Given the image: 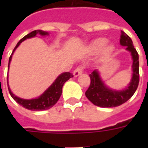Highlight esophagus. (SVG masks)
<instances>
[{"instance_id": "obj_1", "label": "esophagus", "mask_w": 148, "mask_h": 148, "mask_svg": "<svg viewBox=\"0 0 148 148\" xmlns=\"http://www.w3.org/2000/svg\"><path fill=\"white\" fill-rule=\"evenodd\" d=\"M84 69H85V66H79L75 68V70L74 71V75L75 77L78 76L79 74H81L82 72H83Z\"/></svg>"}]
</instances>
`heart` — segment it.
<instances>
[{
  "label": "heart",
  "mask_w": 148,
  "mask_h": 148,
  "mask_svg": "<svg viewBox=\"0 0 148 148\" xmlns=\"http://www.w3.org/2000/svg\"><path fill=\"white\" fill-rule=\"evenodd\" d=\"M108 40L106 38H99L95 39L90 44V51L93 53H98L103 50V55L109 56L114 51V47L112 45H106Z\"/></svg>",
  "instance_id": "obj_1"
}]
</instances>
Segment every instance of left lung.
<instances>
[{
  "label": "left lung",
  "mask_w": 148,
  "mask_h": 148,
  "mask_svg": "<svg viewBox=\"0 0 148 148\" xmlns=\"http://www.w3.org/2000/svg\"><path fill=\"white\" fill-rule=\"evenodd\" d=\"M120 42L122 46L126 47V49L132 54L133 59L132 78L127 89L122 91H115L107 88L104 85L97 71H93L90 74V85L86 91V96L93 105L97 106L102 108H112L121 106L132 97L139 85V55L134 47L132 40L124 32L121 31Z\"/></svg>",
  "instance_id": "obj_1"
}]
</instances>
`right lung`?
Instances as JSON below:
<instances>
[{"instance_id":"add662e5","label":"right lung","mask_w":148,"mask_h":148,"mask_svg":"<svg viewBox=\"0 0 148 148\" xmlns=\"http://www.w3.org/2000/svg\"><path fill=\"white\" fill-rule=\"evenodd\" d=\"M39 33L42 36H47L48 33L47 32L42 30H35L29 34H27V36L23 37L22 39L18 42L16 46L15 47L12 53L11 56L9 57V61H8V66H9V63L12 59V55L13 54V52L17 48V47L21 44V42H23L24 40L28 38H32L36 36V34ZM74 77L73 74H71L70 72H65L63 74H60L57 79L55 81V82L52 84L51 86L49 87L47 90H46L44 93H42L41 96L39 97V98L36 99H32V100H25L17 97L15 96L13 93H12L11 90L9 89L8 85V91L11 97L13 99L16 101V102L21 105V106L24 107L25 109H29V110H32V111H41V110H47L51 108L52 106H54L57 103V101L59 99V97L61 96L62 92V86L64 83L67 80H69L71 77Z\"/></svg>"}]
</instances>
